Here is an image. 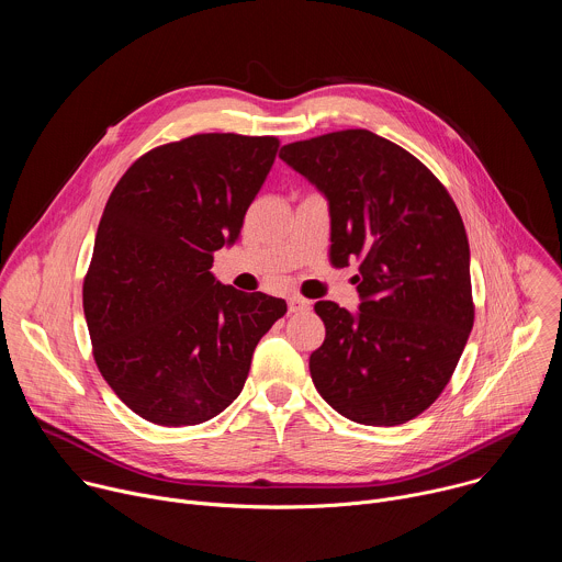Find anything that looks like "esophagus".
Returning <instances> with one entry per match:
<instances>
[{"label":"esophagus","instance_id":"34e87169","mask_svg":"<svg viewBox=\"0 0 562 562\" xmlns=\"http://www.w3.org/2000/svg\"><path fill=\"white\" fill-rule=\"evenodd\" d=\"M308 306H311V302H308V300H304L302 295H291V297H289V311H291V313L308 311Z\"/></svg>","mask_w":562,"mask_h":562}]
</instances>
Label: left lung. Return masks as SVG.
<instances>
[{
  "mask_svg": "<svg viewBox=\"0 0 562 562\" xmlns=\"http://www.w3.org/2000/svg\"><path fill=\"white\" fill-rule=\"evenodd\" d=\"M280 157L329 202L331 265L360 260L356 313L315 302L327 338L308 358L313 384L358 425H403L442 393L473 327L462 217L420 159L364 128Z\"/></svg>",
  "mask_w": 562,
  "mask_h": 562,
  "instance_id": "left-lung-1",
  "label": "left lung"
}]
</instances>
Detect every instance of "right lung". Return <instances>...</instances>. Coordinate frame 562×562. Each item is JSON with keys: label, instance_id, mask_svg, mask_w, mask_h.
<instances>
[{"label": "right lung", "instance_id": "add662e5", "mask_svg": "<svg viewBox=\"0 0 562 562\" xmlns=\"http://www.w3.org/2000/svg\"><path fill=\"white\" fill-rule=\"evenodd\" d=\"M278 137L202 133L142 155L113 189L85 280L100 373L162 427L200 425L243 391L286 302L211 273L262 189Z\"/></svg>", "mask_w": 562, "mask_h": 562}]
</instances>
